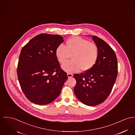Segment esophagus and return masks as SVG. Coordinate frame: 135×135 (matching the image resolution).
I'll use <instances>...</instances> for the list:
<instances>
[{
    "label": "esophagus",
    "instance_id": "obj_1",
    "mask_svg": "<svg viewBox=\"0 0 135 135\" xmlns=\"http://www.w3.org/2000/svg\"><path fill=\"white\" fill-rule=\"evenodd\" d=\"M67 75H68V78H72V77L73 76V75L71 74V73H68L67 74Z\"/></svg>",
    "mask_w": 135,
    "mask_h": 135
}]
</instances>
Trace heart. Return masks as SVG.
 <instances>
[{
  "mask_svg": "<svg viewBox=\"0 0 135 135\" xmlns=\"http://www.w3.org/2000/svg\"><path fill=\"white\" fill-rule=\"evenodd\" d=\"M56 56L58 62L63 64L72 56V60L64 63L63 70L68 73L78 72L81 69L86 72L96 63L99 56V49L95 44L78 36L69 39L66 47L59 45L56 49Z\"/></svg>",
  "mask_w": 135,
  "mask_h": 135,
  "instance_id": "obj_1",
  "label": "heart"
}]
</instances>
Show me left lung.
<instances>
[{"label": "left lung", "mask_w": 135, "mask_h": 135, "mask_svg": "<svg viewBox=\"0 0 135 135\" xmlns=\"http://www.w3.org/2000/svg\"><path fill=\"white\" fill-rule=\"evenodd\" d=\"M99 49V56L89 71L76 74L74 93L83 104L95 106L103 102L110 93L118 74L117 57L112 48L99 37H92Z\"/></svg>", "instance_id": "1"}]
</instances>
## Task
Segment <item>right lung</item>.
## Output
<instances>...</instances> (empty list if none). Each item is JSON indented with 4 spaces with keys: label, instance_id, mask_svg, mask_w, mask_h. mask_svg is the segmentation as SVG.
<instances>
[{
    "label": "right lung",
    "instance_id": "1",
    "mask_svg": "<svg viewBox=\"0 0 135 135\" xmlns=\"http://www.w3.org/2000/svg\"><path fill=\"white\" fill-rule=\"evenodd\" d=\"M63 41L60 35L41 34L21 49L17 70L18 80L26 97L34 103L45 105L53 102L68 79L55 53Z\"/></svg>",
    "mask_w": 135,
    "mask_h": 135
}]
</instances>
